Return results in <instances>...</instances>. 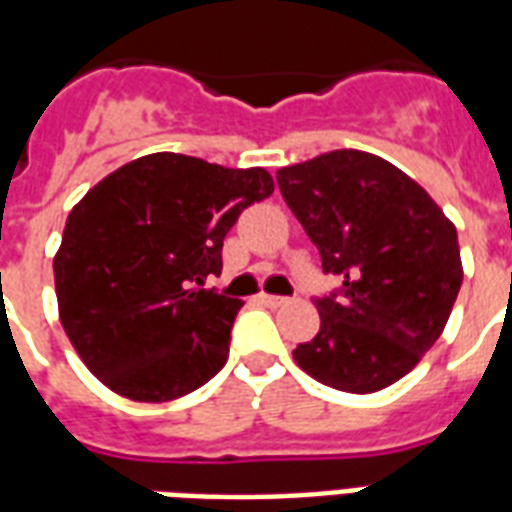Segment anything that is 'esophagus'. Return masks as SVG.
I'll return each instance as SVG.
<instances>
[{
    "instance_id": "1",
    "label": "esophagus",
    "mask_w": 512,
    "mask_h": 512,
    "mask_svg": "<svg viewBox=\"0 0 512 512\" xmlns=\"http://www.w3.org/2000/svg\"><path fill=\"white\" fill-rule=\"evenodd\" d=\"M261 305H267V308H281L289 302V297H281V294H259Z\"/></svg>"
}]
</instances>
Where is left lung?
Instances as JSON below:
<instances>
[{
  "instance_id": "1",
  "label": "left lung",
  "mask_w": 512,
  "mask_h": 512,
  "mask_svg": "<svg viewBox=\"0 0 512 512\" xmlns=\"http://www.w3.org/2000/svg\"><path fill=\"white\" fill-rule=\"evenodd\" d=\"M278 188L341 281L313 297L322 327L294 360L343 393L390 387L450 319L464 281L455 226L412 177L360 149L286 166Z\"/></svg>"
}]
</instances>
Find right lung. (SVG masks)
Masks as SVG:
<instances>
[{
	"label": "right lung",
	"instance_id": "add662e5",
	"mask_svg": "<svg viewBox=\"0 0 512 512\" xmlns=\"http://www.w3.org/2000/svg\"><path fill=\"white\" fill-rule=\"evenodd\" d=\"M272 190L264 169L155 152L78 201L54 281L67 338L100 382L163 404L218 374L242 300L207 289V278L220 275L242 210Z\"/></svg>",
	"mask_w": 512,
	"mask_h": 512
}]
</instances>
